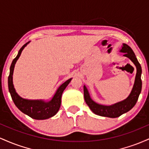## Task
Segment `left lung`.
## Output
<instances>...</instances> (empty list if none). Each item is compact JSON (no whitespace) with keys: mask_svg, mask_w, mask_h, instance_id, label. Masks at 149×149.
<instances>
[{"mask_svg":"<svg viewBox=\"0 0 149 149\" xmlns=\"http://www.w3.org/2000/svg\"><path fill=\"white\" fill-rule=\"evenodd\" d=\"M120 52L124 53L125 57L129 58L130 60L134 63L136 68V73L135 76V80L132 90L125 100L121 101L110 106H105L99 104L94 102L90 96L88 89L84 85L83 90H84V98L86 104L91 109L94 113L98 116H104V117L109 118H117L120 116L122 114L129 111L132 109L137 102L138 98L141 91V65L136 58L134 52L132 48L127 44H123L122 48L120 50Z\"/></svg>","mask_w":149,"mask_h":149,"instance_id":"obj_1","label":"left lung"}]
</instances>
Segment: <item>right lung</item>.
I'll return each mask as SVG.
<instances>
[{
	"mask_svg": "<svg viewBox=\"0 0 149 149\" xmlns=\"http://www.w3.org/2000/svg\"><path fill=\"white\" fill-rule=\"evenodd\" d=\"M29 42H26L22 46L17 57L12 62L10 69V75L8 76V88L15 104L22 113L33 119L45 120L52 117L58 112L61 106V99L63 92L72 78H70L61 84L56 91L52 100L49 102H45L43 100H29L22 98L15 91L13 82V75L17 61L21 55L22 50L27 44L29 43Z\"/></svg>",
	"mask_w": 149,
	"mask_h": 149,
	"instance_id": "add662e5",
	"label": "right lung"
}]
</instances>
